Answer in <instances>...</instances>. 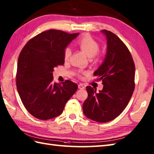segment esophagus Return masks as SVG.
I'll use <instances>...</instances> for the list:
<instances>
[{"label": "esophagus", "instance_id": "esophagus-1", "mask_svg": "<svg viewBox=\"0 0 154 154\" xmlns=\"http://www.w3.org/2000/svg\"><path fill=\"white\" fill-rule=\"evenodd\" d=\"M78 88L80 89V90H84V89L85 88L84 84H78Z\"/></svg>", "mask_w": 154, "mask_h": 154}]
</instances>
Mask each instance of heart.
Instances as JSON below:
<instances>
[{
	"mask_svg": "<svg viewBox=\"0 0 154 154\" xmlns=\"http://www.w3.org/2000/svg\"><path fill=\"white\" fill-rule=\"evenodd\" d=\"M76 44L77 46L82 51L86 53L88 57H92V58L95 60L99 59L100 56L98 55L97 53L98 52L99 49H100V45H99L96 41L90 35L86 34V35L81 36L77 40ZM63 54L64 60H67L71 55V49H70V47H65L64 49ZM81 72H78V76H81Z\"/></svg>",
	"mask_w": 154,
	"mask_h": 154,
	"instance_id": "heart-1",
	"label": "heart"
}]
</instances>
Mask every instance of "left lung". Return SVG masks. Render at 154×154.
<instances>
[{
    "label": "left lung",
    "mask_w": 154,
    "mask_h": 154,
    "mask_svg": "<svg viewBox=\"0 0 154 154\" xmlns=\"http://www.w3.org/2000/svg\"><path fill=\"white\" fill-rule=\"evenodd\" d=\"M107 37V54L103 64L94 73L102 81L103 90L86 87L88 98L83 104L84 115L91 120L107 122L124 111L135 88V65L125 44L110 31H101Z\"/></svg>",
    "instance_id": "left-lung-1"
}]
</instances>
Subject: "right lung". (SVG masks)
I'll use <instances>...</instances> for the list:
<instances>
[{"mask_svg":"<svg viewBox=\"0 0 154 154\" xmlns=\"http://www.w3.org/2000/svg\"><path fill=\"white\" fill-rule=\"evenodd\" d=\"M78 33L49 29L29 40L20 53L16 75V87L22 103L40 120L60 115L78 89L69 80L53 83V68L64 63V49Z\"/></svg>","mask_w":154,"mask_h":154,"instance_id":"1","label":"right lung"}]
</instances>
